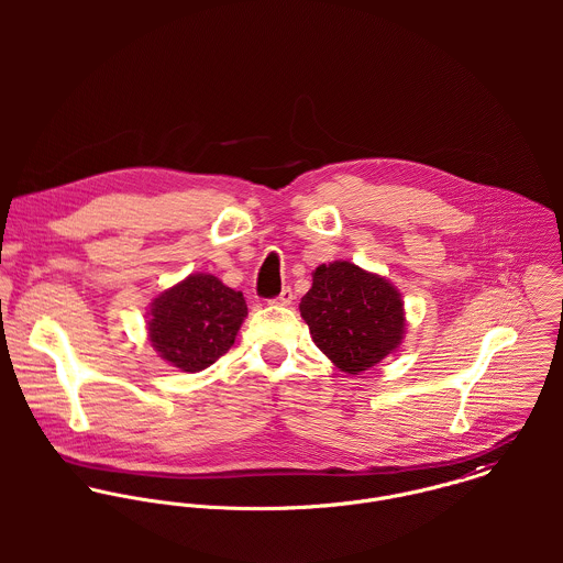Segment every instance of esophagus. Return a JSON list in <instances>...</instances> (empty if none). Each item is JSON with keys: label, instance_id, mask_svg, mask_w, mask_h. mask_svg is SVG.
<instances>
[{"label": "esophagus", "instance_id": "obj_1", "mask_svg": "<svg viewBox=\"0 0 563 563\" xmlns=\"http://www.w3.org/2000/svg\"><path fill=\"white\" fill-rule=\"evenodd\" d=\"M271 306H290L292 303V290L290 288H284L275 299L268 301Z\"/></svg>", "mask_w": 563, "mask_h": 563}]
</instances>
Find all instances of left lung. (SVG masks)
Here are the masks:
<instances>
[{
    "label": "left lung",
    "mask_w": 563,
    "mask_h": 563,
    "mask_svg": "<svg viewBox=\"0 0 563 563\" xmlns=\"http://www.w3.org/2000/svg\"><path fill=\"white\" fill-rule=\"evenodd\" d=\"M299 310L314 344L349 375L379 364L405 333L399 290L351 262L321 264Z\"/></svg>",
    "instance_id": "left-lung-1"
}]
</instances>
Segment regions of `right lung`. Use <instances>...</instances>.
Returning <instances> with one entry per match:
<instances>
[{"instance_id": "add662e5", "label": "right lung", "mask_w": 563, "mask_h": 563, "mask_svg": "<svg viewBox=\"0 0 563 563\" xmlns=\"http://www.w3.org/2000/svg\"><path fill=\"white\" fill-rule=\"evenodd\" d=\"M244 317L242 292L214 275H188L154 299L147 321L150 342L175 368L199 373L232 349Z\"/></svg>"}]
</instances>
